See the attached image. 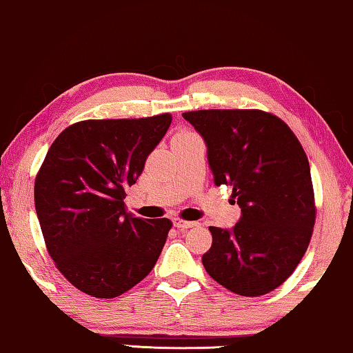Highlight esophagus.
<instances>
[{"label": "esophagus", "instance_id": "esophagus-1", "mask_svg": "<svg viewBox=\"0 0 353 353\" xmlns=\"http://www.w3.org/2000/svg\"><path fill=\"white\" fill-rule=\"evenodd\" d=\"M196 222H192V221H183V219H179V217H176L174 219V225L177 228H181V230H185V228H190L195 225Z\"/></svg>", "mask_w": 353, "mask_h": 353}]
</instances>
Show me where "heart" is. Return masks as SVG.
Here are the masks:
<instances>
[{"mask_svg": "<svg viewBox=\"0 0 353 353\" xmlns=\"http://www.w3.org/2000/svg\"><path fill=\"white\" fill-rule=\"evenodd\" d=\"M182 134H190V132H182Z\"/></svg>", "mask_w": 353, "mask_h": 353, "instance_id": "obj_1", "label": "heart"}]
</instances>
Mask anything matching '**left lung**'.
<instances>
[{"instance_id":"1","label":"left lung","mask_w":353,"mask_h":353,"mask_svg":"<svg viewBox=\"0 0 353 353\" xmlns=\"http://www.w3.org/2000/svg\"><path fill=\"white\" fill-rule=\"evenodd\" d=\"M182 117L201 134L216 185H232L241 219L210 227V276L235 294L264 296L296 270L314 233L316 206L299 139L269 112L195 110Z\"/></svg>"}]
</instances>
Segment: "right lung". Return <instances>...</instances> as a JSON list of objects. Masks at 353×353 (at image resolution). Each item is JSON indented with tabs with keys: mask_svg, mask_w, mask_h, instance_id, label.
Instances as JSON below:
<instances>
[{
	"mask_svg": "<svg viewBox=\"0 0 353 353\" xmlns=\"http://www.w3.org/2000/svg\"><path fill=\"white\" fill-rule=\"evenodd\" d=\"M171 121L170 113L84 120L49 147L34 208L49 256L77 290L112 299L155 267L172 222L129 216L123 200Z\"/></svg>",
	"mask_w": 353,
	"mask_h": 353,
	"instance_id": "obj_1",
	"label": "right lung"
}]
</instances>
